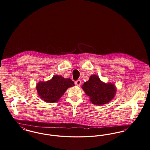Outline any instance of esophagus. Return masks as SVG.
<instances>
[{
	"label": "esophagus",
	"mask_w": 150,
	"mask_h": 150,
	"mask_svg": "<svg viewBox=\"0 0 150 150\" xmlns=\"http://www.w3.org/2000/svg\"><path fill=\"white\" fill-rule=\"evenodd\" d=\"M75 84L76 85H77L78 86H80V85L81 84V81L80 80H78L75 81Z\"/></svg>",
	"instance_id": "34e87169"
}]
</instances>
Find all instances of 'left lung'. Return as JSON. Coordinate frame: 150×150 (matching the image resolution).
Wrapping results in <instances>:
<instances>
[{
  "instance_id": "1",
  "label": "left lung",
  "mask_w": 150,
  "mask_h": 150,
  "mask_svg": "<svg viewBox=\"0 0 150 150\" xmlns=\"http://www.w3.org/2000/svg\"><path fill=\"white\" fill-rule=\"evenodd\" d=\"M81 88L89 97L90 102L96 105H102L110 102L117 91L114 84L104 83L96 74L91 75L89 80L84 83Z\"/></svg>"
}]
</instances>
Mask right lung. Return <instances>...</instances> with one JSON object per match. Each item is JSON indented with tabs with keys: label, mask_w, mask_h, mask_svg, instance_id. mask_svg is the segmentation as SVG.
<instances>
[{
	"label": "right lung",
	"mask_w": 150,
	"mask_h": 150,
	"mask_svg": "<svg viewBox=\"0 0 150 150\" xmlns=\"http://www.w3.org/2000/svg\"><path fill=\"white\" fill-rule=\"evenodd\" d=\"M74 86V83L71 79L55 75L47 81L38 82L36 85V89L42 100L53 103L59 102L66 90Z\"/></svg>",
	"instance_id": "right-lung-1"
}]
</instances>
